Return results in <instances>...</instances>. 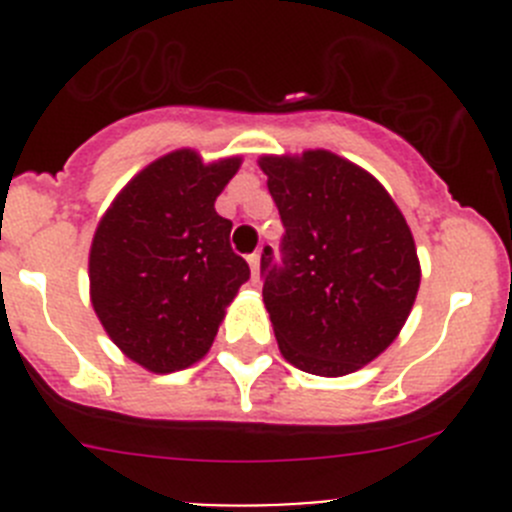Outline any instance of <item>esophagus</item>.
Segmentation results:
<instances>
[{
    "instance_id": "34e87169",
    "label": "esophagus",
    "mask_w": 512,
    "mask_h": 512,
    "mask_svg": "<svg viewBox=\"0 0 512 512\" xmlns=\"http://www.w3.org/2000/svg\"><path fill=\"white\" fill-rule=\"evenodd\" d=\"M247 265H250L252 282H257V277H260V255H257V252H252V255H247Z\"/></svg>"
}]
</instances>
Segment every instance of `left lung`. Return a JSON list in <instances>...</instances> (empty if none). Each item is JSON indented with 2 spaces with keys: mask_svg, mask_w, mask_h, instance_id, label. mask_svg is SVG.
Listing matches in <instances>:
<instances>
[{
  "mask_svg": "<svg viewBox=\"0 0 512 512\" xmlns=\"http://www.w3.org/2000/svg\"><path fill=\"white\" fill-rule=\"evenodd\" d=\"M285 225L280 260L262 250V297L289 364L344 376L404 327L421 282L404 215L376 178L329 151L265 156Z\"/></svg>",
  "mask_w": 512,
  "mask_h": 512,
  "instance_id": "8db88e82",
  "label": "left lung"
}]
</instances>
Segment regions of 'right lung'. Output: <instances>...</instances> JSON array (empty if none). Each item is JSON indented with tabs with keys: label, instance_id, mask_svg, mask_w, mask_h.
<instances>
[{
	"label": "right lung",
	"instance_id": "right-lung-1",
	"mask_svg": "<svg viewBox=\"0 0 512 512\" xmlns=\"http://www.w3.org/2000/svg\"><path fill=\"white\" fill-rule=\"evenodd\" d=\"M240 158L205 165L175 151L143 168L96 227L91 304L118 349L156 374L208 354L225 307L250 280L230 247L232 223L215 213Z\"/></svg>",
	"mask_w": 512,
	"mask_h": 512
}]
</instances>
